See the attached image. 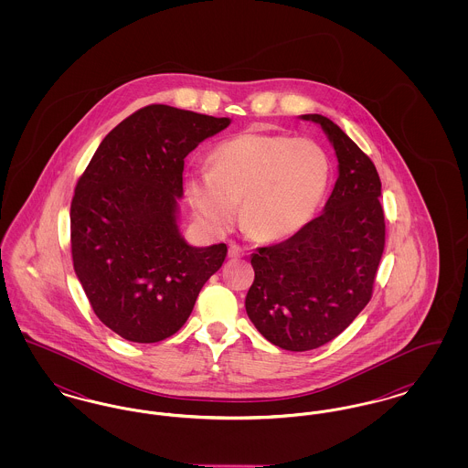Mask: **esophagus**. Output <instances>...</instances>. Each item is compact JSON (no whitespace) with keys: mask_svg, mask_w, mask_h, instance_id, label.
<instances>
[{"mask_svg":"<svg viewBox=\"0 0 468 468\" xmlns=\"http://www.w3.org/2000/svg\"><path fill=\"white\" fill-rule=\"evenodd\" d=\"M244 254L245 250L240 245L229 244V249H228V256H229V258H240V256H244Z\"/></svg>","mask_w":468,"mask_h":468,"instance_id":"1","label":"esophagus"}]
</instances>
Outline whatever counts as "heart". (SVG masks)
Listing matches in <instances>:
<instances>
[{
  "mask_svg": "<svg viewBox=\"0 0 468 468\" xmlns=\"http://www.w3.org/2000/svg\"><path fill=\"white\" fill-rule=\"evenodd\" d=\"M332 177V159L314 140L247 132L219 144L210 168L187 180L198 219L228 229L242 200V226L258 240H282L309 223Z\"/></svg>",
  "mask_w": 468,
  "mask_h": 468,
  "instance_id": "obj_1",
  "label": "heart"
}]
</instances>
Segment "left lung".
Wrapping results in <instances>:
<instances>
[{
    "label": "left lung",
    "instance_id": "obj_1",
    "mask_svg": "<svg viewBox=\"0 0 468 468\" xmlns=\"http://www.w3.org/2000/svg\"><path fill=\"white\" fill-rule=\"evenodd\" d=\"M323 128L338 159V178L319 218L281 244L250 256L254 282L245 311L258 332L286 351L317 349L342 334L372 298L386 242L376 165L334 121Z\"/></svg>",
    "mask_w": 468,
    "mask_h": 468
}]
</instances>
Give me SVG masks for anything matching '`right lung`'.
<instances>
[{
  "label": "right lung",
  "mask_w": 468,
  "mask_h": 468,
  "mask_svg": "<svg viewBox=\"0 0 468 468\" xmlns=\"http://www.w3.org/2000/svg\"><path fill=\"white\" fill-rule=\"evenodd\" d=\"M168 105H147L103 138L69 208L75 273L98 319L138 344L177 334L226 244L193 247L178 231L184 157L229 126Z\"/></svg>",
  "instance_id": "right-lung-1"
}]
</instances>
